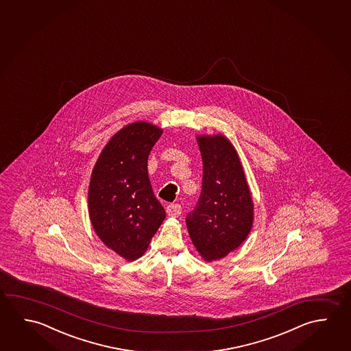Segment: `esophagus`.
I'll return each instance as SVG.
<instances>
[{"mask_svg": "<svg viewBox=\"0 0 351 351\" xmlns=\"http://www.w3.org/2000/svg\"><path fill=\"white\" fill-rule=\"evenodd\" d=\"M181 210H182V208L178 203H175V204H169L167 208V212L170 217H178L180 214H181Z\"/></svg>", "mask_w": 351, "mask_h": 351, "instance_id": "esophagus-1", "label": "esophagus"}]
</instances>
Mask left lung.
<instances>
[{
    "mask_svg": "<svg viewBox=\"0 0 351 351\" xmlns=\"http://www.w3.org/2000/svg\"><path fill=\"white\" fill-rule=\"evenodd\" d=\"M203 159L202 191L186 224L191 240L207 261L225 257L251 230L253 206L241 162L223 136L198 137Z\"/></svg>",
    "mask_w": 351,
    "mask_h": 351,
    "instance_id": "8db88e82",
    "label": "left lung"
}]
</instances>
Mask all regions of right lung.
Returning a JSON list of instances; mask_svg holds the SVG:
<instances>
[{
  "label": "right lung",
  "mask_w": 351,
  "mask_h": 351,
  "mask_svg": "<svg viewBox=\"0 0 351 351\" xmlns=\"http://www.w3.org/2000/svg\"><path fill=\"white\" fill-rule=\"evenodd\" d=\"M161 130L136 122L116 133L93 170L88 204L93 228L122 257H141L165 219L149 178L148 156Z\"/></svg>",
  "instance_id": "right-lung-1"
}]
</instances>
